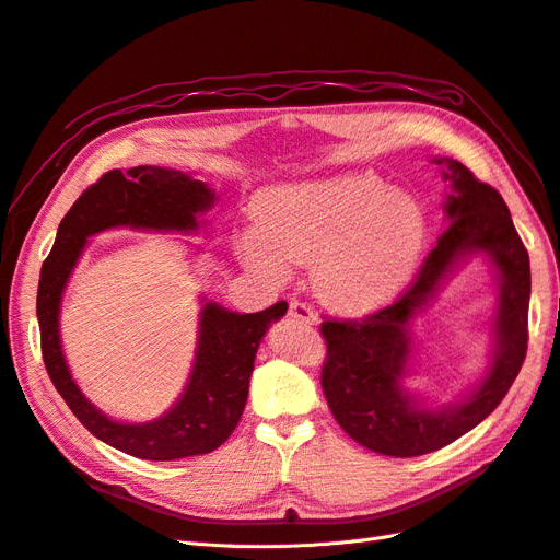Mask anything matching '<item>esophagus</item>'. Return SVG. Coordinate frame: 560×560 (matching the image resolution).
I'll list each match as a JSON object with an SVG mask.
<instances>
[{
  "label": "esophagus",
  "mask_w": 560,
  "mask_h": 560,
  "mask_svg": "<svg viewBox=\"0 0 560 560\" xmlns=\"http://www.w3.org/2000/svg\"><path fill=\"white\" fill-rule=\"evenodd\" d=\"M290 317L306 322V325H317V315L313 313V308H308L306 303H299V301L290 303Z\"/></svg>",
  "instance_id": "obj_1"
}]
</instances>
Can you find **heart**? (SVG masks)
Here are the masks:
<instances>
[{"label": "heart", "mask_w": 560, "mask_h": 560, "mask_svg": "<svg viewBox=\"0 0 560 560\" xmlns=\"http://www.w3.org/2000/svg\"><path fill=\"white\" fill-rule=\"evenodd\" d=\"M428 241L420 202L376 175H336L278 186L254 202V231L235 245L252 273L280 282L311 264L322 306L366 315L393 303L416 276Z\"/></svg>", "instance_id": "1"}]
</instances>
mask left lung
I'll return each instance as SVG.
<instances>
[{
	"label": "left lung",
	"mask_w": 560,
	"mask_h": 560,
	"mask_svg": "<svg viewBox=\"0 0 560 560\" xmlns=\"http://www.w3.org/2000/svg\"><path fill=\"white\" fill-rule=\"evenodd\" d=\"M451 182L446 229L422 264L413 284L393 306L364 319H327L322 336L327 360L322 389L329 409L360 446L395 457L439 451L474 430L510 393L528 350L530 259L514 229L510 208L490 184L479 182L460 161L436 156ZM474 253L497 270L499 303L491 335L494 352L482 381L467 396L428 407L402 385L410 370L416 314L429 305L441 282Z\"/></svg>",
	"instance_id": "8db88e82"
}]
</instances>
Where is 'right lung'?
<instances>
[{
  "label": "right lung",
  "instance_id": "add662e5",
  "mask_svg": "<svg viewBox=\"0 0 560 560\" xmlns=\"http://www.w3.org/2000/svg\"><path fill=\"white\" fill-rule=\"evenodd\" d=\"M206 182L159 165L109 171L83 191L58 226L56 245L42 266L37 319L42 354L50 381L81 425L105 442L142 460H177L222 446L243 416L254 358L270 322L287 313L278 301L259 313H233L200 299L196 360L184 393L163 416L147 422H118L81 393L60 343V303L67 280L89 238L109 229L196 233L214 206Z\"/></svg>",
  "mask_w": 560,
  "mask_h": 560
}]
</instances>
